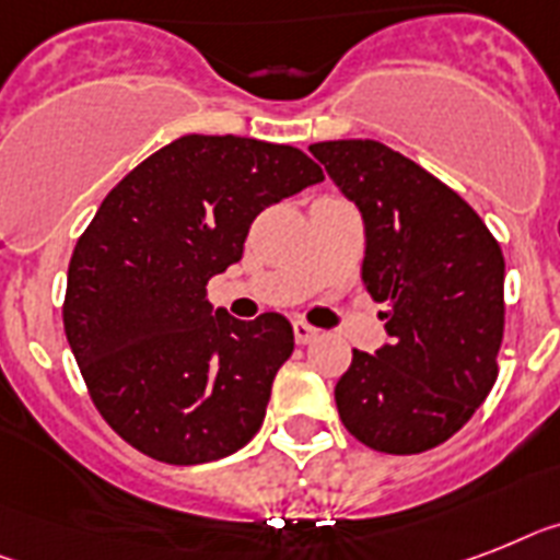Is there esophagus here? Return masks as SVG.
<instances>
[{"mask_svg":"<svg viewBox=\"0 0 560 560\" xmlns=\"http://www.w3.org/2000/svg\"><path fill=\"white\" fill-rule=\"evenodd\" d=\"M291 329H294V340H298L300 346L312 343L314 337L320 335V331L314 329V326H308V323H303V320H294V326H291Z\"/></svg>","mask_w":560,"mask_h":560,"instance_id":"34e87169","label":"esophagus"}]
</instances>
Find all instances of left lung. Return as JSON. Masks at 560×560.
<instances>
[{
    "instance_id": "obj_1",
    "label": "left lung",
    "mask_w": 560,
    "mask_h": 560,
    "mask_svg": "<svg viewBox=\"0 0 560 560\" xmlns=\"http://www.w3.org/2000/svg\"><path fill=\"white\" fill-rule=\"evenodd\" d=\"M366 225L363 285L386 303L389 343L352 352L335 386L343 427L386 455L450 441L498 377L503 252L472 206L374 140L308 148Z\"/></svg>"
}]
</instances>
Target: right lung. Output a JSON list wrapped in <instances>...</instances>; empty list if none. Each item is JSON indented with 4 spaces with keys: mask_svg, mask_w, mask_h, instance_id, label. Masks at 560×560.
I'll list each match as a JSON object with an SVG mask.
<instances>
[{
    "mask_svg": "<svg viewBox=\"0 0 560 560\" xmlns=\"http://www.w3.org/2000/svg\"><path fill=\"white\" fill-rule=\"evenodd\" d=\"M300 148L188 133L110 188L68 266L62 323L114 432L174 466L246 446L294 352L283 314L211 312L208 280L243 257L254 217L320 183Z\"/></svg>",
    "mask_w": 560,
    "mask_h": 560,
    "instance_id": "1",
    "label": "right lung"
}]
</instances>
